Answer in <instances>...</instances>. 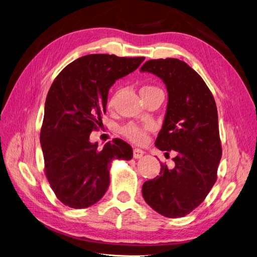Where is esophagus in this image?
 Listing matches in <instances>:
<instances>
[{
	"label": "esophagus",
	"instance_id": "obj_1",
	"mask_svg": "<svg viewBox=\"0 0 257 257\" xmlns=\"http://www.w3.org/2000/svg\"><path fill=\"white\" fill-rule=\"evenodd\" d=\"M144 154H145V151H143L142 149H138V148H135L134 151H133V155H134L135 159L143 158Z\"/></svg>",
	"mask_w": 257,
	"mask_h": 257
}]
</instances>
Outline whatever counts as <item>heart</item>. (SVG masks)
<instances>
[{
    "instance_id": "heart-1",
    "label": "heart",
    "mask_w": 257,
    "mask_h": 257,
    "mask_svg": "<svg viewBox=\"0 0 257 257\" xmlns=\"http://www.w3.org/2000/svg\"><path fill=\"white\" fill-rule=\"evenodd\" d=\"M155 89H158V88L144 87L141 92L151 91V90H155ZM115 97H116V93L110 99V102H109L110 106L113 105ZM153 127H154L153 123H147V124H145V125H138V124H136V123H128L121 128V134L124 137H126L131 142H133L135 144H142L147 139V132L152 130Z\"/></svg>"
}]
</instances>
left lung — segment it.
<instances>
[{
  "mask_svg": "<svg viewBox=\"0 0 257 257\" xmlns=\"http://www.w3.org/2000/svg\"><path fill=\"white\" fill-rule=\"evenodd\" d=\"M141 72L154 74L166 85L167 109L155 146L177 153L173 169L162 164L160 176L144 183L143 196L160 214L181 217L203 203L216 181L222 147L215 100L183 61L149 60Z\"/></svg>",
  "mask_w": 257,
  "mask_h": 257,
  "instance_id": "1",
  "label": "left lung"
}]
</instances>
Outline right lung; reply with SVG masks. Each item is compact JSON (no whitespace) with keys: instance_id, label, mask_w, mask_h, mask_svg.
<instances>
[{"instance_id":"add662e5","label":"right lung","mask_w":257,"mask_h":257,"mask_svg":"<svg viewBox=\"0 0 257 257\" xmlns=\"http://www.w3.org/2000/svg\"><path fill=\"white\" fill-rule=\"evenodd\" d=\"M144 60L88 54L68 64L51 84L41 145L46 177L64 205L82 209L97 203L109 186L112 161L133 158V149L122 139L115 138L98 150L90 134L103 124L111 85Z\"/></svg>"}]
</instances>
